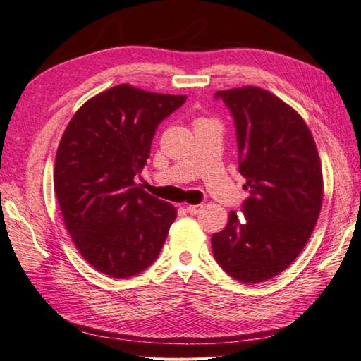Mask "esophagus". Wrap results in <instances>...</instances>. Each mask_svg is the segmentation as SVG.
Wrapping results in <instances>:
<instances>
[{
    "instance_id": "esophagus-1",
    "label": "esophagus",
    "mask_w": 361,
    "mask_h": 361,
    "mask_svg": "<svg viewBox=\"0 0 361 361\" xmlns=\"http://www.w3.org/2000/svg\"><path fill=\"white\" fill-rule=\"evenodd\" d=\"M203 209V204H188L186 206V211L189 214H198Z\"/></svg>"
}]
</instances>
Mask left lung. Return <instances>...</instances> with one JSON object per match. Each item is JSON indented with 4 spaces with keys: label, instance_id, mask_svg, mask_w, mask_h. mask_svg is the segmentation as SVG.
<instances>
[{
    "label": "left lung",
    "instance_id": "8db88e82",
    "mask_svg": "<svg viewBox=\"0 0 361 361\" xmlns=\"http://www.w3.org/2000/svg\"><path fill=\"white\" fill-rule=\"evenodd\" d=\"M231 110L250 197L212 235L217 264L243 283L271 279L299 256L323 204L317 144L296 110L259 87L217 91Z\"/></svg>",
    "mask_w": 361,
    "mask_h": 361
}]
</instances>
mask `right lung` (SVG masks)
I'll list each match as a JSON object with an SVG mask.
<instances>
[{
    "label": "right lung",
    "mask_w": 361,
    "mask_h": 361,
    "mask_svg": "<svg viewBox=\"0 0 361 361\" xmlns=\"http://www.w3.org/2000/svg\"><path fill=\"white\" fill-rule=\"evenodd\" d=\"M186 97L121 83L83 104L60 140L54 190L65 226L82 257L110 278H132L155 262L176 217L135 178L158 124Z\"/></svg>",
    "instance_id": "right-lung-1"
}]
</instances>
